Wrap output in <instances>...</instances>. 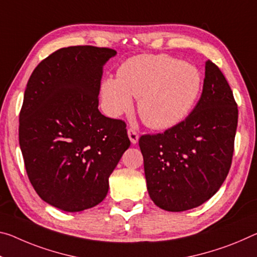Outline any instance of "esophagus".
Returning a JSON list of instances; mask_svg holds the SVG:
<instances>
[{"mask_svg":"<svg viewBox=\"0 0 257 257\" xmlns=\"http://www.w3.org/2000/svg\"><path fill=\"white\" fill-rule=\"evenodd\" d=\"M128 137H129L130 142H132V144H134V145L137 144L138 138H140L138 134L134 129H128Z\"/></svg>","mask_w":257,"mask_h":257,"instance_id":"1","label":"esophagus"}]
</instances>
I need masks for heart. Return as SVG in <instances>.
Masks as SVG:
<instances>
[{
	"label": "heart",
	"mask_w": 257,
	"mask_h": 257,
	"mask_svg": "<svg viewBox=\"0 0 257 257\" xmlns=\"http://www.w3.org/2000/svg\"><path fill=\"white\" fill-rule=\"evenodd\" d=\"M194 65L167 55H141L121 65L117 79L107 77L100 88L109 116H119L138 98V112L146 125L168 129L184 120L201 90Z\"/></svg>",
	"instance_id": "1"
}]
</instances>
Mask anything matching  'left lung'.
<instances>
[{"label": "left lung", "mask_w": 257, "mask_h": 257, "mask_svg": "<svg viewBox=\"0 0 257 257\" xmlns=\"http://www.w3.org/2000/svg\"><path fill=\"white\" fill-rule=\"evenodd\" d=\"M200 99L181 123L164 134L144 135V158L150 198L161 209L184 211L213 197L229 174L238 107L219 68L207 60Z\"/></svg>", "instance_id": "8db88e82"}]
</instances>
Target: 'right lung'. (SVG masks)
<instances>
[{
  "label": "right lung",
  "instance_id": "1",
  "mask_svg": "<svg viewBox=\"0 0 257 257\" xmlns=\"http://www.w3.org/2000/svg\"><path fill=\"white\" fill-rule=\"evenodd\" d=\"M108 48H63L32 73L19 115V145L28 178L43 201L60 210L98 205L109 175L129 149L125 123L98 109Z\"/></svg>",
  "mask_w": 257,
  "mask_h": 257
}]
</instances>
